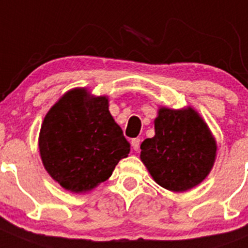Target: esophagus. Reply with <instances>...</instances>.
Here are the masks:
<instances>
[{"label": "esophagus", "mask_w": 248, "mask_h": 248, "mask_svg": "<svg viewBox=\"0 0 248 248\" xmlns=\"http://www.w3.org/2000/svg\"><path fill=\"white\" fill-rule=\"evenodd\" d=\"M131 146H133V149L135 150V151H138V150L140 149V139H133L131 140Z\"/></svg>", "instance_id": "1"}]
</instances>
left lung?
<instances>
[{
  "label": "left lung",
  "instance_id": "8db88e82",
  "mask_svg": "<svg viewBox=\"0 0 248 248\" xmlns=\"http://www.w3.org/2000/svg\"><path fill=\"white\" fill-rule=\"evenodd\" d=\"M140 149V158L157 185L172 192H186L210 173L217 147L194 109L161 107L155 136L144 140Z\"/></svg>",
  "mask_w": 248,
  "mask_h": 248
}]
</instances>
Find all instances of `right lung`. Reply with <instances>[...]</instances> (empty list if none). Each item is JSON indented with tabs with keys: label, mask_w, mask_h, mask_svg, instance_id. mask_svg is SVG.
<instances>
[{
	"label": "right lung",
	"mask_w": 248,
	"mask_h": 248,
	"mask_svg": "<svg viewBox=\"0 0 248 248\" xmlns=\"http://www.w3.org/2000/svg\"><path fill=\"white\" fill-rule=\"evenodd\" d=\"M108 98L69 91L50 108L39 134L43 165L72 193H86L112 176L130 144L109 113Z\"/></svg>",
	"instance_id": "1"
}]
</instances>
